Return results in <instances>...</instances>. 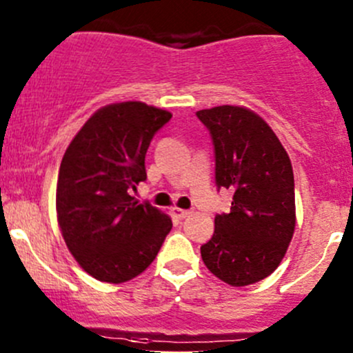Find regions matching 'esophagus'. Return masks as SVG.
Returning a JSON list of instances; mask_svg holds the SVG:
<instances>
[{
    "instance_id": "obj_1",
    "label": "esophagus",
    "mask_w": 353,
    "mask_h": 353,
    "mask_svg": "<svg viewBox=\"0 0 353 353\" xmlns=\"http://www.w3.org/2000/svg\"><path fill=\"white\" fill-rule=\"evenodd\" d=\"M172 213L177 216V219H186V216H190V210H183V208H177V206H174L172 208Z\"/></svg>"
}]
</instances>
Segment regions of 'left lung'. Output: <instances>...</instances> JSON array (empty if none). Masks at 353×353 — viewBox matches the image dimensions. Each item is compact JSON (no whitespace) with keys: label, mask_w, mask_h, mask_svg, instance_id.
I'll use <instances>...</instances> for the list:
<instances>
[{"label":"left lung","mask_w":353,"mask_h":353,"mask_svg":"<svg viewBox=\"0 0 353 353\" xmlns=\"http://www.w3.org/2000/svg\"><path fill=\"white\" fill-rule=\"evenodd\" d=\"M215 147V181L232 190L229 213L201 245L206 268L232 287L259 282L279 268L295 229L294 170L263 117L243 105L196 112Z\"/></svg>","instance_id":"obj_1"}]
</instances>
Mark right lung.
<instances>
[{
    "label": "right lung",
    "mask_w": 353,
    "mask_h": 353,
    "mask_svg": "<svg viewBox=\"0 0 353 353\" xmlns=\"http://www.w3.org/2000/svg\"><path fill=\"white\" fill-rule=\"evenodd\" d=\"M170 117L145 102H116L92 114L68 145L56 188L58 223L78 265L101 282L143 273L172 229L169 215L131 196L147 179L152 138Z\"/></svg>",
    "instance_id": "1"
}]
</instances>
